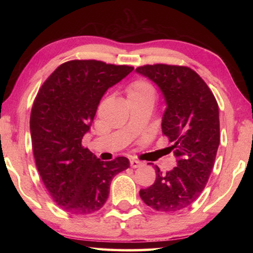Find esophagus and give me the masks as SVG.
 I'll list each match as a JSON object with an SVG mask.
<instances>
[{
    "label": "esophagus",
    "mask_w": 253,
    "mask_h": 253,
    "mask_svg": "<svg viewBox=\"0 0 253 253\" xmlns=\"http://www.w3.org/2000/svg\"><path fill=\"white\" fill-rule=\"evenodd\" d=\"M142 165H143V162L137 161V160H130V166L132 169H137Z\"/></svg>",
    "instance_id": "esophagus-1"
}]
</instances>
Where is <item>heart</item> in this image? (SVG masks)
<instances>
[{"label":"heart","mask_w":253,"mask_h":253,"mask_svg":"<svg viewBox=\"0 0 253 253\" xmlns=\"http://www.w3.org/2000/svg\"><path fill=\"white\" fill-rule=\"evenodd\" d=\"M128 98L130 97H154L155 90L153 85L145 80H136L127 89Z\"/></svg>","instance_id":"heart-1"}]
</instances>
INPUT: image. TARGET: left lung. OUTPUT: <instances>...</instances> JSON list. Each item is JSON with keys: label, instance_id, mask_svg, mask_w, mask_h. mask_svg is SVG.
<instances>
[{"label": "left lung", "instance_id": "left-lung-1", "mask_svg": "<svg viewBox=\"0 0 253 253\" xmlns=\"http://www.w3.org/2000/svg\"><path fill=\"white\" fill-rule=\"evenodd\" d=\"M136 72L155 83L164 96L168 107L162 130L176 157V166L169 172L155 166V182L139 195L156 211L176 212L198 200L209 181L220 144L219 106L191 68L157 63L138 67Z\"/></svg>", "mask_w": 253, "mask_h": 253}]
</instances>
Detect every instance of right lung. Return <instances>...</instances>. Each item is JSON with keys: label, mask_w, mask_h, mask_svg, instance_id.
<instances>
[{"label": "right lung", "mask_w": 253, "mask_h": 253, "mask_svg": "<svg viewBox=\"0 0 253 253\" xmlns=\"http://www.w3.org/2000/svg\"><path fill=\"white\" fill-rule=\"evenodd\" d=\"M134 70L97 60H71L49 76L34 99L30 130L37 169L57 205L72 214L98 211L126 157L102 162L81 142L110 87Z\"/></svg>", "instance_id": "right-lung-1"}]
</instances>
